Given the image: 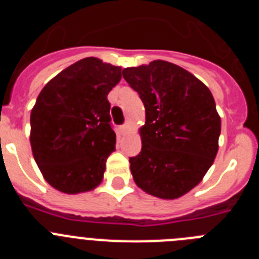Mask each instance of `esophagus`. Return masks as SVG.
<instances>
[{"mask_svg": "<svg viewBox=\"0 0 259 259\" xmlns=\"http://www.w3.org/2000/svg\"><path fill=\"white\" fill-rule=\"evenodd\" d=\"M128 130H130V128H128L127 124H122V125H120V127H119V132H120V134H122V135L127 134Z\"/></svg>", "mask_w": 259, "mask_h": 259, "instance_id": "1", "label": "esophagus"}]
</instances>
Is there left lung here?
I'll use <instances>...</instances> for the list:
<instances>
[{
	"mask_svg": "<svg viewBox=\"0 0 259 259\" xmlns=\"http://www.w3.org/2000/svg\"><path fill=\"white\" fill-rule=\"evenodd\" d=\"M122 74L146 115L141 152L130 158L135 183L155 197H180L202 180L218 152L221 118L214 97L202 81L170 62L153 61Z\"/></svg>",
	"mask_w": 259,
	"mask_h": 259,
	"instance_id": "1",
	"label": "left lung"
}]
</instances>
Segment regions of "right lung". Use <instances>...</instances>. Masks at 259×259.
Instances as JSON below:
<instances>
[{"label": "right lung", "instance_id": "right-lung-1", "mask_svg": "<svg viewBox=\"0 0 259 259\" xmlns=\"http://www.w3.org/2000/svg\"><path fill=\"white\" fill-rule=\"evenodd\" d=\"M120 79V67L88 57L40 92L31 111V146L53 188L74 194L101 183L116 143L107 95Z\"/></svg>", "mask_w": 259, "mask_h": 259}]
</instances>
